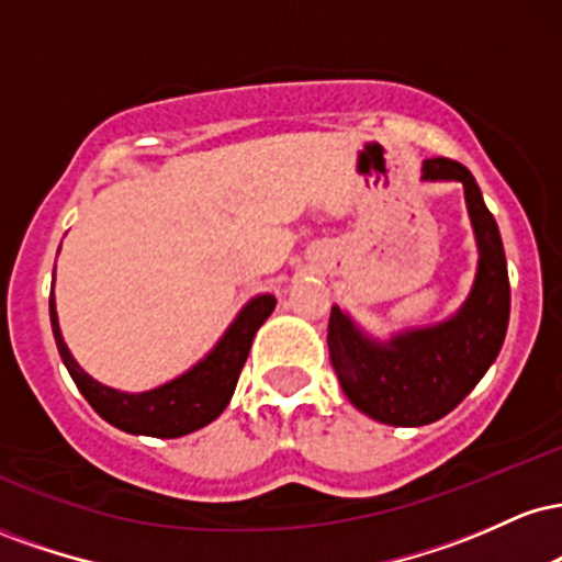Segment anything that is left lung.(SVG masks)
Listing matches in <instances>:
<instances>
[{
  "label": "left lung",
  "instance_id": "1",
  "mask_svg": "<svg viewBox=\"0 0 562 562\" xmlns=\"http://www.w3.org/2000/svg\"><path fill=\"white\" fill-rule=\"evenodd\" d=\"M425 179H457L479 237V277L457 317L438 327L402 333L391 344L367 340L333 306L327 348L340 389L357 409L380 423L415 428L449 415L479 385L499 353L509 319L505 248L473 173L451 158L425 160Z\"/></svg>",
  "mask_w": 562,
  "mask_h": 562
}]
</instances>
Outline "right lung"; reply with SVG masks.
Instances as JSON below:
<instances>
[{
	"label": "right lung",
	"mask_w": 562,
	"mask_h": 562,
	"mask_svg": "<svg viewBox=\"0 0 562 562\" xmlns=\"http://www.w3.org/2000/svg\"><path fill=\"white\" fill-rule=\"evenodd\" d=\"M274 303V295H259L250 301L203 362L184 372L182 378L145 393H121L89 378L70 357L66 340H63L53 299H49V319H53L55 344L63 364L68 367L74 383L79 385L83 398L92 404L102 420L126 430V434L177 438L203 428L222 415L235 393L254 335L272 314Z\"/></svg>",
	"instance_id": "1"
}]
</instances>
